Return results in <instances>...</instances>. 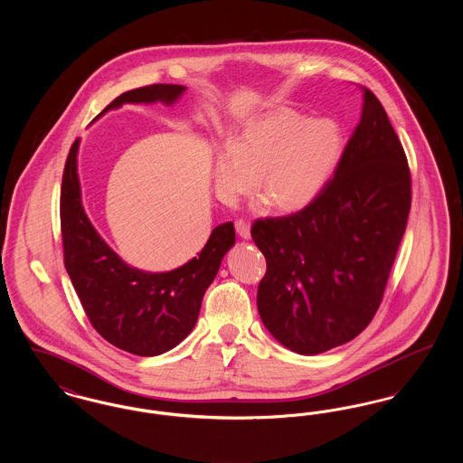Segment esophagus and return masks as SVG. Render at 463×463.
Returning a JSON list of instances; mask_svg holds the SVG:
<instances>
[{
  "instance_id": "esophagus-1",
  "label": "esophagus",
  "mask_w": 463,
  "mask_h": 463,
  "mask_svg": "<svg viewBox=\"0 0 463 463\" xmlns=\"http://www.w3.org/2000/svg\"><path fill=\"white\" fill-rule=\"evenodd\" d=\"M234 225H236V232L240 234V238L250 240V223L248 222L238 221Z\"/></svg>"
}]
</instances>
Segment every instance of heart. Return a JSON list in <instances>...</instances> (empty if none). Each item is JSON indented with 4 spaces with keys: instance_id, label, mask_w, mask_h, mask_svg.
Returning <instances> with one entry per match:
<instances>
[{
    "instance_id": "obj_1",
    "label": "heart",
    "mask_w": 463,
    "mask_h": 463,
    "mask_svg": "<svg viewBox=\"0 0 463 463\" xmlns=\"http://www.w3.org/2000/svg\"><path fill=\"white\" fill-rule=\"evenodd\" d=\"M345 151L342 127L331 118L312 119L298 110L276 109L250 119L217 151L213 185L223 203L259 191L270 204L295 213L323 194Z\"/></svg>"
}]
</instances>
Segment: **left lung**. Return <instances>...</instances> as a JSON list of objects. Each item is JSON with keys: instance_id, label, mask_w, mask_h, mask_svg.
I'll list each match as a JSON object with an SVG mask.
<instances>
[{"instance_id": "obj_1", "label": "left lung", "mask_w": 463, "mask_h": 463, "mask_svg": "<svg viewBox=\"0 0 463 463\" xmlns=\"http://www.w3.org/2000/svg\"><path fill=\"white\" fill-rule=\"evenodd\" d=\"M411 206L404 149L370 90L342 163L310 206L257 221L267 272L257 307L269 333L302 355L351 342L382 302Z\"/></svg>"}]
</instances>
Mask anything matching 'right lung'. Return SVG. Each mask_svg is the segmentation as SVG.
<instances>
[{
	"mask_svg": "<svg viewBox=\"0 0 463 463\" xmlns=\"http://www.w3.org/2000/svg\"><path fill=\"white\" fill-rule=\"evenodd\" d=\"M182 85H151L116 97L123 104L174 106ZM80 138L67 156L61 191L64 264L90 323L109 344L135 355H159L176 347L198 321L204 291L213 283L223 255L234 246V223L217 225L194 259L174 270L147 272L127 264L97 232L81 201L78 176Z\"/></svg>",
	"mask_w": 463,
	"mask_h": 463,
	"instance_id": "right-lung-1",
	"label": "right lung"
}]
</instances>
